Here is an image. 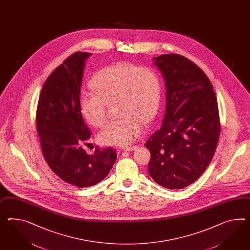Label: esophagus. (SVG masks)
Instances as JSON below:
<instances>
[{"mask_svg": "<svg viewBox=\"0 0 250 250\" xmlns=\"http://www.w3.org/2000/svg\"><path fill=\"white\" fill-rule=\"evenodd\" d=\"M138 148L137 146H131V147H125V148H123V150L124 151H127V152H131V151H134Z\"/></svg>", "mask_w": 250, "mask_h": 250, "instance_id": "34e87169", "label": "esophagus"}]
</instances>
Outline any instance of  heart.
<instances>
[{"label": "heart", "mask_w": 250, "mask_h": 250, "mask_svg": "<svg viewBox=\"0 0 250 250\" xmlns=\"http://www.w3.org/2000/svg\"><path fill=\"white\" fill-rule=\"evenodd\" d=\"M96 93L84 92L80 108L84 119L93 127H102L107 105L116 103L119 120L110 122L100 131L98 139L107 146H128L143 129V122H152L158 114L161 99L159 72L152 67L117 62L97 71L90 80Z\"/></svg>", "instance_id": "heart-1"}]
</instances>
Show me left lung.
I'll return each instance as SVG.
<instances>
[{
  "instance_id": "obj_1",
  "label": "left lung",
  "mask_w": 250,
  "mask_h": 250,
  "mask_svg": "<svg viewBox=\"0 0 250 250\" xmlns=\"http://www.w3.org/2000/svg\"><path fill=\"white\" fill-rule=\"evenodd\" d=\"M165 80L166 110L161 128L145 146L150 177L159 185L180 189L192 184L209 165L218 145V102L205 72L179 54L153 58Z\"/></svg>"
}]
</instances>
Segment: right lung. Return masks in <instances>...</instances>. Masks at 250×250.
<instances>
[{
	"label": "right lung",
	"mask_w": 250,
	"mask_h": 250,
	"mask_svg": "<svg viewBox=\"0 0 250 250\" xmlns=\"http://www.w3.org/2000/svg\"><path fill=\"white\" fill-rule=\"evenodd\" d=\"M89 52H75L46 80L39 98L36 127L42 150L51 170L78 188L95 185L107 177L117 159L111 147L86 153L90 138L80 108L81 85Z\"/></svg>",
	"instance_id": "1"
}]
</instances>
